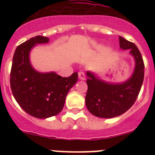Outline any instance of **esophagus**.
Returning a JSON list of instances; mask_svg holds the SVG:
<instances>
[{
    "label": "esophagus",
    "instance_id": "obj_1",
    "mask_svg": "<svg viewBox=\"0 0 155 155\" xmlns=\"http://www.w3.org/2000/svg\"><path fill=\"white\" fill-rule=\"evenodd\" d=\"M78 78L81 81H84L85 80V75H84V72H82V71H80L78 73Z\"/></svg>",
    "mask_w": 155,
    "mask_h": 155
}]
</instances>
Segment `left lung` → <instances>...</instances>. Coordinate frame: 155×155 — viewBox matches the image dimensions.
Wrapping results in <instances>:
<instances>
[{
  "label": "left lung",
  "mask_w": 155,
  "mask_h": 155,
  "mask_svg": "<svg viewBox=\"0 0 155 155\" xmlns=\"http://www.w3.org/2000/svg\"><path fill=\"white\" fill-rule=\"evenodd\" d=\"M120 47L130 50L135 61L134 72L128 80L122 83H109L87 71V91L85 97L87 109L100 118H113L126 113L134 104L139 94L144 76V64L134 43L120 36Z\"/></svg>",
  "instance_id": "8db88e82"
}]
</instances>
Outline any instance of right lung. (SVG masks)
<instances>
[{
  "label": "right lung",
  "instance_id": "1",
  "mask_svg": "<svg viewBox=\"0 0 155 155\" xmlns=\"http://www.w3.org/2000/svg\"><path fill=\"white\" fill-rule=\"evenodd\" d=\"M49 41L47 37L37 35L19 45L14 53L11 70V88L16 102L25 112L39 119L61 113L68 91L78 81L76 72L63 78L56 72L41 73L31 66V49Z\"/></svg>",
  "mask_w": 155,
  "mask_h": 155
}]
</instances>
